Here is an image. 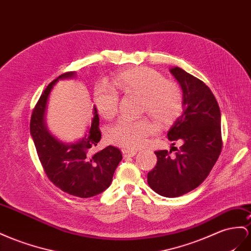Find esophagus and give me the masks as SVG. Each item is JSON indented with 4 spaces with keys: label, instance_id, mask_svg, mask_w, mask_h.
I'll list each match as a JSON object with an SVG mask.
<instances>
[{
    "label": "esophagus",
    "instance_id": "1",
    "mask_svg": "<svg viewBox=\"0 0 251 251\" xmlns=\"http://www.w3.org/2000/svg\"><path fill=\"white\" fill-rule=\"evenodd\" d=\"M137 149H123V154L125 157H133L137 154Z\"/></svg>",
    "mask_w": 251,
    "mask_h": 251
}]
</instances>
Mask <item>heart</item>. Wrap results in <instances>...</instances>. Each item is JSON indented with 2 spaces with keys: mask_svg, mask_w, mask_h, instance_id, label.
Listing matches in <instances>:
<instances>
[{
  "mask_svg": "<svg viewBox=\"0 0 251 251\" xmlns=\"http://www.w3.org/2000/svg\"><path fill=\"white\" fill-rule=\"evenodd\" d=\"M111 86L100 84L95 93L99 114L105 119L113 118L118 109V93L135 94L141 97L142 111H148L159 125H168L181 112L182 94L177 84L167 81L160 73L150 67L139 66L120 73L111 81ZM155 131L148 118L121 119L107 132L114 145L136 148L145 145Z\"/></svg>",
  "mask_w": 251,
  "mask_h": 251,
  "instance_id": "obj_1",
  "label": "heart"
}]
</instances>
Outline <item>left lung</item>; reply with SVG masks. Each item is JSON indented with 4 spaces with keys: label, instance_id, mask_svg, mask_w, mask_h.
<instances>
[{
    "label": "left lung",
    "instance_id": "8db88e82",
    "mask_svg": "<svg viewBox=\"0 0 251 251\" xmlns=\"http://www.w3.org/2000/svg\"><path fill=\"white\" fill-rule=\"evenodd\" d=\"M169 71L182 92V113L169 128L167 137L181 141V147L155 152L157 164L148 173V184L161 196L177 198L199 187L220 156L221 111L202 81L177 66ZM173 148L176 153L170 155Z\"/></svg>",
    "mask_w": 251,
    "mask_h": 251
}]
</instances>
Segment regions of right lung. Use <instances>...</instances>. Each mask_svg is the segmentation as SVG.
<instances>
[{
  "mask_svg": "<svg viewBox=\"0 0 251 251\" xmlns=\"http://www.w3.org/2000/svg\"><path fill=\"white\" fill-rule=\"evenodd\" d=\"M76 72L63 74L52 81L40 97L30 120V135L47 177L61 190L81 199L102 193L110 187L113 175L123 159L118 148L107 146L101 151L91 150L101 139L97 107H93L91 126L74 141H62L46 126V111L53 86L60 80L74 79Z\"/></svg>",
  "mask_w": 251,
  "mask_h": 251,
  "instance_id": "add662e5",
  "label": "right lung"
}]
</instances>
